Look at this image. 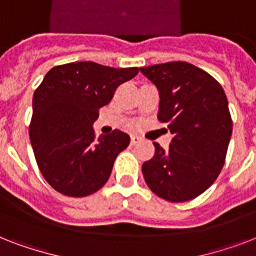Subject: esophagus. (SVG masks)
<instances>
[{"label": "esophagus", "instance_id": "34e87169", "mask_svg": "<svg viewBox=\"0 0 256 256\" xmlns=\"http://www.w3.org/2000/svg\"><path fill=\"white\" fill-rule=\"evenodd\" d=\"M130 142H132V144H140V138L138 136H132V138H130Z\"/></svg>", "mask_w": 256, "mask_h": 256}]
</instances>
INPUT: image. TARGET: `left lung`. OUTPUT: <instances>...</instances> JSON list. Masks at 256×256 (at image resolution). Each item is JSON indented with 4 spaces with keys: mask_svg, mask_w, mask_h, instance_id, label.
Listing matches in <instances>:
<instances>
[{
    "mask_svg": "<svg viewBox=\"0 0 256 256\" xmlns=\"http://www.w3.org/2000/svg\"><path fill=\"white\" fill-rule=\"evenodd\" d=\"M160 90L158 120L174 138L164 152L142 164L144 182L160 198L187 202L204 192L220 174L232 132L227 96L214 77L188 62L140 68Z\"/></svg>",
    "mask_w": 256,
    "mask_h": 256,
    "instance_id": "obj_1",
    "label": "left lung"
}]
</instances>
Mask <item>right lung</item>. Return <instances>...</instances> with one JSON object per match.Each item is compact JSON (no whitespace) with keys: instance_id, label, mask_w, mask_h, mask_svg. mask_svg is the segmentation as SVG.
Wrapping results in <instances>:
<instances>
[{"instance_id":"right-lung-1","label":"right lung","mask_w":256,"mask_h":256,"mask_svg":"<svg viewBox=\"0 0 256 256\" xmlns=\"http://www.w3.org/2000/svg\"><path fill=\"white\" fill-rule=\"evenodd\" d=\"M138 73V68L72 62L54 66L36 88L30 142L41 174L60 194L82 198L108 182L130 136L112 130L96 138L92 124L116 88Z\"/></svg>"}]
</instances>
